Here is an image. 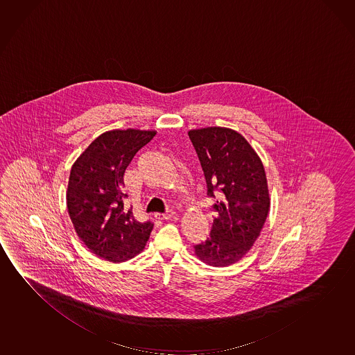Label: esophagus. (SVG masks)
Returning a JSON list of instances; mask_svg holds the SVG:
<instances>
[{
	"instance_id": "esophagus-1",
	"label": "esophagus",
	"mask_w": 355,
	"mask_h": 355,
	"mask_svg": "<svg viewBox=\"0 0 355 355\" xmlns=\"http://www.w3.org/2000/svg\"><path fill=\"white\" fill-rule=\"evenodd\" d=\"M156 216H157V218H159V220H169V218H175V213L172 209H168L167 211L157 214Z\"/></svg>"
}]
</instances>
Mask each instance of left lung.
I'll use <instances>...</instances> for the list:
<instances>
[{
    "label": "left lung",
    "instance_id": "8db88e82",
    "mask_svg": "<svg viewBox=\"0 0 355 355\" xmlns=\"http://www.w3.org/2000/svg\"><path fill=\"white\" fill-rule=\"evenodd\" d=\"M202 164L207 196L220 194L214 204L210 236L194 245L196 256L213 267L237 263L251 250L270 207L267 175L250 142L237 131L209 126L188 131Z\"/></svg>",
    "mask_w": 355,
    "mask_h": 355
}]
</instances>
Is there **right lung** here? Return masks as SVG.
I'll return each mask as SVG.
<instances>
[{"mask_svg":"<svg viewBox=\"0 0 355 355\" xmlns=\"http://www.w3.org/2000/svg\"><path fill=\"white\" fill-rule=\"evenodd\" d=\"M155 130L105 131L72 164L66 202L77 236L110 262L129 261L145 248L153 223H140L124 205V173Z\"/></svg>","mask_w":355,"mask_h":355,"instance_id":"1","label":"right lung"}]
</instances>
